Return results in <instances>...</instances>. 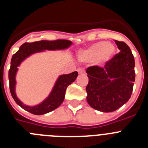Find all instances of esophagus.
I'll return each instance as SVG.
<instances>
[{"mask_svg":"<svg viewBox=\"0 0 148 148\" xmlns=\"http://www.w3.org/2000/svg\"><path fill=\"white\" fill-rule=\"evenodd\" d=\"M78 72L79 74H82V73H85V70H84L83 67H79L78 69Z\"/></svg>","mask_w":148,"mask_h":148,"instance_id":"esophagus-1","label":"esophagus"}]
</instances>
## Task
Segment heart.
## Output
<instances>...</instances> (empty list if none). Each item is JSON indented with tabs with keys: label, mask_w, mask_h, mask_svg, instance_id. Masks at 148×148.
<instances>
[{
	"label": "heart",
	"mask_w": 148,
	"mask_h": 148,
	"mask_svg": "<svg viewBox=\"0 0 148 148\" xmlns=\"http://www.w3.org/2000/svg\"><path fill=\"white\" fill-rule=\"evenodd\" d=\"M115 47L113 44L99 41L91 45L86 50L79 53V58L81 61L85 62H107L111 59L115 53Z\"/></svg>",
	"instance_id": "obj_1"
}]
</instances>
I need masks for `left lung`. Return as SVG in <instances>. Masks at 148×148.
<instances>
[{"instance_id":"1","label":"left lung","mask_w":148,"mask_h":148,"mask_svg":"<svg viewBox=\"0 0 148 148\" xmlns=\"http://www.w3.org/2000/svg\"><path fill=\"white\" fill-rule=\"evenodd\" d=\"M120 52L104 66L87 69V101L95 110L109 113L116 110L130 99L135 82V60L124 41L115 40Z\"/></svg>"}]
</instances>
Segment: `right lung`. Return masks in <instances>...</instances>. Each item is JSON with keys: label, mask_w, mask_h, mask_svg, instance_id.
<instances>
[{"label": "right lung", "mask_w": 148, "mask_h": 148, "mask_svg": "<svg viewBox=\"0 0 148 148\" xmlns=\"http://www.w3.org/2000/svg\"><path fill=\"white\" fill-rule=\"evenodd\" d=\"M72 44L70 40L58 39L56 40H39L32 43H24L21 46L19 50L13 55L11 60V66L9 70V80H10V90L11 95L15 102L21 106L23 109L28 111L34 115H43L53 111L58 108L65 97V92L67 87L75 82L78 76L76 71L59 76L56 82L53 91L47 99L44 100L41 104L35 107L26 106L17 98L15 92V74L18 70V66L21 63L32 53L49 49H63L69 47Z\"/></svg>", "instance_id": "1"}]
</instances>
